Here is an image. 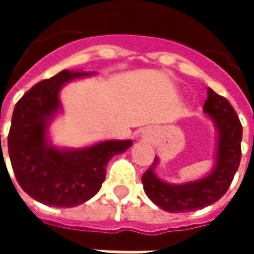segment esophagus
<instances>
[{
  "label": "esophagus",
  "instance_id": "obj_1",
  "mask_svg": "<svg viewBox=\"0 0 254 254\" xmlns=\"http://www.w3.org/2000/svg\"><path fill=\"white\" fill-rule=\"evenodd\" d=\"M148 134H149V133L147 132V130H145V132H143V136H144V137H145V138L148 137Z\"/></svg>",
  "mask_w": 254,
  "mask_h": 254
}]
</instances>
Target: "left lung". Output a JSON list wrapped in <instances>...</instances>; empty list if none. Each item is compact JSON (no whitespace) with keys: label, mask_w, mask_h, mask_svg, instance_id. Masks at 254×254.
Instances as JSON below:
<instances>
[{"label":"left lung","mask_w":254,"mask_h":254,"mask_svg":"<svg viewBox=\"0 0 254 254\" xmlns=\"http://www.w3.org/2000/svg\"><path fill=\"white\" fill-rule=\"evenodd\" d=\"M202 111L215 127L212 169L197 180L171 184L156 174L159 159L144 173V191L149 200L167 212H190L216 202L229 189L241 162L242 125L237 113L223 96L207 89Z\"/></svg>","instance_id":"8db88e82"}]
</instances>
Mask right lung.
Here are the masks:
<instances>
[{
	"label": "right lung",
	"instance_id": "right-lung-1",
	"mask_svg": "<svg viewBox=\"0 0 254 254\" xmlns=\"http://www.w3.org/2000/svg\"><path fill=\"white\" fill-rule=\"evenodd\" d=\"M94 74L64 69L35 84L14 106L8 136L12 169L21 189L45 205L72 208L88 201L105 181L109 160L132 147V140H102L80 148L53 144L50 125L63 114L61 89Z\"/></svg>",
	"mask_w": 254,
	"mask_h": 254
}]
</instances>
